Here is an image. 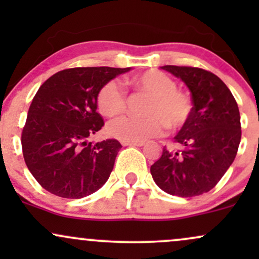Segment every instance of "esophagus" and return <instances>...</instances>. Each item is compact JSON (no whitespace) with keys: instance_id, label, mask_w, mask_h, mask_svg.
Returning <instances> with one entry per match:
<instances>
[{"instance_id":"34e87169","label":"esophagus","mask_w":259,"mask_h":259,"mask_svg":"<svg viewBox=\"0 0 259 259\" xmlns=\"http://www.w3.org/2000/svg\"><path fill=\"white\" fill-rule=\"evenodd\" d=\"M121 145L123 146H144L145 142L144 141H121Z\"/></svg>"}]
</instances>
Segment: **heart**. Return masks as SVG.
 Segmentation results:
<instances>
[{"instance_id":"b5f03b06","label":"heart","mask_w":259,"mask_h":259,"mask_svg":"<svg viewBox=\"0 0 259 259\" xmlns=\"http://www.w3.org/2000/svg\"><path fill=\"white\" fill-rule=\"evenodd\" d=\"M130 82L150 95L145 113L147 117H123L112 121L108 133L121 141H144L170 129L183 127L189 120L192 103L185 92L177 90L174 79L159 70L151 69L133 76ZM97 107L106 117H117L126 108V92L117 80L106 82L97 96Z\"/></svg>"}]
</instances>
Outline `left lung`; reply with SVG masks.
<instances>
[{
    "label": "left lung",
    "mask_w": 259,
    "mask_h": 259,
    "mask_svg": "<svg viewBox=\"0 0 259 259\" xmlns=\"http://www.w3.org/2000/svg\"><path fill=\"white\" fill-rule=\"evenodd\" d=\"M160 68L187 86L192 111L174 138L181 151L163 148L151 174L169 195H202L218 184L236 157L241 140L239 107L228 86L213 73L194 67Z\"/></svg>",
    "instance_id": "8db88e82"
}]
</instances>
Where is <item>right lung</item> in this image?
I'll use <instances>...</instances> for the list:
<instances>
[{
	"label": "right lung",
	"instance_id": "1",
	"mask_svg": "<svg viewBox=\"0 0 259 259\" xmlns=\"http://www.w3.org/2000/svg\"><path fill=\"white\" fill-rule=\"evenodd\" d=\"M132 68L64 69L40 86L22 133L23 156L32 177L51 194L82 198L101 189L121 148L114 139L89 142L103 126L97 96L106 82Z\"/></svg>",
	"mask_w": 259,
	"mask_h": 259
}]
</instances>
